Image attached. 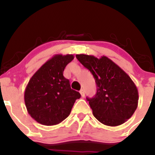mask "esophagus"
<instances>
[{"mask_svg": "<svg viewBox=\"0 0 155 155\" xmlns=\"http://www.w3.org/2000/svg\"><path fill=\"white\" fill-rule=\"evenodd\" d=\"M79 92H80L81 94V96H82V97H85V91H84V89H81Z\"/></svg>", "mask_w": 155, "mask_h": 155, "instance_id": "esophagus-1", "label": "esophagus"}]
</instances>
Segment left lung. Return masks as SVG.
Returning a JSON list of instances; mask_svg holds the SVG:
<instances>
[{
  "label": "left lung",
  "mask_w": 155,
  "mask_h": 155,
  "mask_svg": "<svg viewBox=\"0 0 155 155\" xmlns=\"http://www.w3.org/2000/svg\"><path fill=\"white\" fill-rule=\"evenodd\" d=\"M76 58L94 77L97 93L87 97L93 115L107 126L121 125L134 113L138 106L137 87L129 76L106 56L76 54Z\"/></svg>",
  "instance_id": "obj_1"
}]
</instances>
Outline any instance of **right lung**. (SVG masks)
I'll use <instances>...</instances> for the list:
<instances>
[{"label": "right lung", "instance_id": "right-lung-1", "mask_svg": "<svg viewBox=\"0 0 155 155\" xmlns=\"http://www.w3.org/2000/svg\"><path fill=\"white\" fill-rule=\"evenodd\" d=\"M73 54H55L39 69L25 91V103L29 115L43 125H55L68 118L80 94L70 87L64 76Z\"/></svg>", "mask_w": 155, "mask_h": 155}]
</instances>
